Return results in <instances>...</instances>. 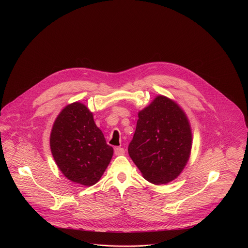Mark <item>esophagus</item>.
I'll use <instances>...</instances> for the list:
<instances>
[{"instance_id": "esophagus-1", "label": "esophagus", "mask_w": 248, "mask_h": 248, "mask_svg": "<svg viewBox=\"0 0 248 248\" xmlns=\"http://www.w3.org/2000/svg\"><path fill=\"white\" fill-rule=\"evenodd\" d=\"M115 154L116 155H124V149L122 147H116L115 148Z\"/></svg>"}]
</instances>
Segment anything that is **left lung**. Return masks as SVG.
<instances>
[{
	"label": "left lung",
	"instance_id": "left-lung-1",
	"mask_svg": "<svg viewBox=\"0 0 248 248\" xmlns=\"http://www.w3.org/2000/svg\"><path fill=\"white\" fill-rule=\"evenodd\" d=\"M191 140L190 125L184 111L169 98L158 96L138 113L128 154L145 180L164 185L184 170Z\"/></svg>",
	"mask_w": 248,
	"mask_h": 248
}]
</instances>
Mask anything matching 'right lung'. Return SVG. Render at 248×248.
<instances>
[{
	"instance_id": "right-lung-1",
	"label": "right lung",
	"mask_w": 248,
	"mask_h": 248,
	"mask_svg": "<svg viewBox=\"0 0 248 248\" xmlns=\"http://www.w3.org/2000/svg\"><path fill=\"white\" fill-rule=\"evenodd\" d=\"M50 146L65 178L86 186L100 180L114 153L95 124L92 113L78 102L66 106L56 119Z\"/></svg>"
}]
</instances>
